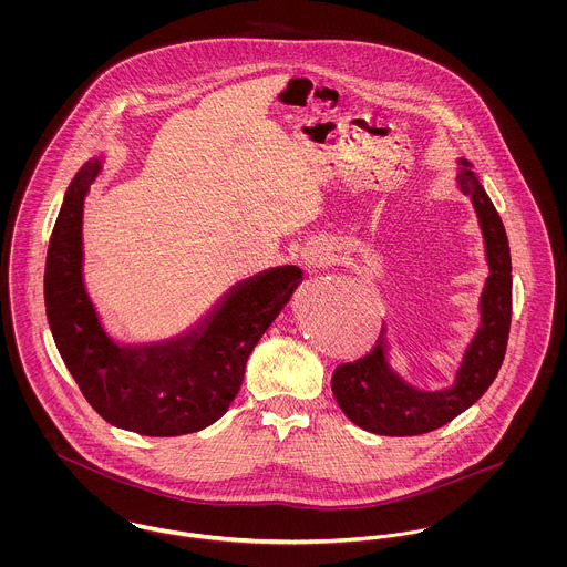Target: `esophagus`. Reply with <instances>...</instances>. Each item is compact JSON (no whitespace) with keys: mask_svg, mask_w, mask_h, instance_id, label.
<instances>
[{"mask_svg":"<svg viewBox=\"0 0 567 567\" xmlns=\"http://www.w3.org/2000/svg\"><path fill=\"white\" fill-rule=\"evenodd\" d=\"M301 259H303V266H306L308 270L317 272V270H321V268H324V266L329 264L331 257H329V248H327L324 244L317 243L310 244V246L303 248Z\"/></svg>","mask_w":567,"mask_h":567,"instance_id":"obj_1","label":"esophagus"}]
</instances>
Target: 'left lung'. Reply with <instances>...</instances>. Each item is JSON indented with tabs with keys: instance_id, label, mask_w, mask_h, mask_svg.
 Here are the masks:
<instances>
[{
	"instance_id": "1",
	"label": "left lung",
	"mask_w": 567,
	"mask_h": 567,
	"mask_svg": "<svg viewBox=\"0 0 567 567\" xmlns=\"http://www.w3.org/2000/svg\"><path fill=\"white\" fill-rule=\"evenodd\" d=\"M463 165L458 183L474 200L485 234L486 259L491 268L481 301L483 324L465 353L456 384L443 393L414 391L389 369L382 338L384 331L367 355L340 364L333 371L331 391L342 412L367 432L384 436H416L450 423L485 395L504 362L513 312L508 238L485 187L467 167L470 163L463 162Z\"/></svg>"
}]
</instances>
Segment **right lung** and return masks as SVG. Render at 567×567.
<instances>
[{
  "label": "right lung",
  "mask_w": 567,
  "mask_h": 567,
  "mask_svg": "<svg viewBox=\"0 0 567 567\" xmlns=\"http://www.w3.org/2000/svg\"><path fill=\"white\" fill-rule=\"evenodd\" d=\"M97 172L100 162L79 172L48 246L45 312L54 342L84 400L111 425L146 436L198 432L236 400L250 351L303 272L284 266L246 279L185 338L117 347L82 286V203Z\"/></svg>",
  "instance_id": "right-lung-1"
}]
</instances>
